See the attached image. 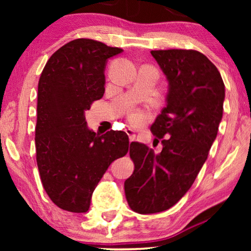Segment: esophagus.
Instances as JSON below:
<instances>
[{"label":"esophagus","mask_w":251,"mask_h":251,"mask_svg":"<svg viewBox=\"0 0 251 251\" xmlns=\"http://www.w3.org/2000/svg\"><path fill=\"white\" fill-rule=\"evenodd\" d=\"M126 135H128V137H129V140L130 142H133V140L136 139V132L133 131L132 129H126Z\"/></svg>","instance_id":"esophagus-1"}]
</instances>
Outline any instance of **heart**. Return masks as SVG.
<instances>
[{
    "label": "heart",
    "mask_w": 251,
    "mask_h": 251,
    "mask_svg": "<svg viewBox=\"0 0 251 251\" xmlns=\"http://www.w3.org/2000/svg\"><path fill=\"white\" fill-rule=\"evenodd\" d=\"M128 118H129V121H130V123H131V125L142 126L146 122L147 115H146L145 112L142 111V109L132 108L131 111L129 112Z\"/></svg>",
    "instance_id": "1"
}]
</instances>
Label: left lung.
<instances>
[{"label":"left lung","mask_w":251,"mask_h":251,"mask_svg":"<svg viewBox=\"0 0 251 251\" xmlns=\"http://www.w3.org/2000/svg\"><path fill=\"white\" fill-rule=\"evenodd\" d=\"M151 54L168 81L166 107L151 131L166 139L160 153L130 144L135 170L125 181L129 207L144 215L167 210L190 190L217 137L225 99L221 73L203 53L170 49Z\"/></svg>","instance_id":"left-lung-1"}]
</instances>
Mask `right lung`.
<instances>
[{"label":"right lung","mask_w":251,"mask_h":251,"mask_svg":"<svg viewBox=\"0 0 251 251\" xmlns=\"http://www.w3.org/2000/svg\"><path fill=\"white\" fill-rule=\"evenodd\" d=\"M120 48L77 39L47 61L37 89L36 162L51 201L71 212H87L96 186L113 161L125 156V131L98 135L88 128L85 112L105 92V68Z\"/></svg>","instance_id":"1"}]
</instances>
